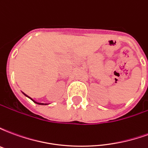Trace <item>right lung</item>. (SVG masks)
I'll return each mask as SVG.
<instances>
[{
  "label": "right lung",
  "mask_w": 148,
  "mask_h": 148,
  "mask_svg": "<svg viewBox=\"0 0 148 148\" xmlns=\"http://www.w3.org/2000/svg\"><path fill=\"white\" fill-rule=\"evenodd\" d=\"M24 95H25V96H27V95H26L25 93H24ZM27 97H28V96H27ZM29 98H30V99H32L31 97H29ZM32 101H33L35 103H36V104H38V105H47V104H43V103H38V102H36V101H35L34 100H32Z\"/></svg>",
  "instance_id": "add662e5"
}]
</instances>
